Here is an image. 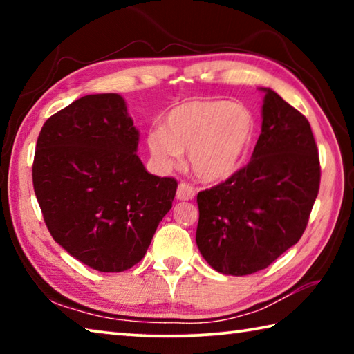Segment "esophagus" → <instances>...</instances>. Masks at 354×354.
<instances>
[{"mask_svg": "<svg viewBox=\"0 0 354 354\" xmlns=\"http://www.w3.org/2000/svg\"><path fill=\"white\" fill-rule=\"evenodd\" d=\"M195 196V189L194 185L189 184V183H184L181 181L178 184V190H176V198L178 200H183V201H187L192 200Z\"/></svg>", "mask_w": 354, "mask_h": 354, "instance_id": "esophagus-1", "label": "esophagus"}]
</instances>
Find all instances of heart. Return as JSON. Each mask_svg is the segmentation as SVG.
Segmentation results:
<instances>
[{
	"mask_svg": "<svg viewBox=\"0 0 354 354\" xmlns=\"http://www.w3.org/2000/svg\"><path fill=\"white\" fill-rule=\"evenodd\" d=\"M254 136L256 118L247 106L195 100L173 107L162 128L149 129L147 145L160 169H175L187 153L192 171L203 181L217 183L239 170Z\"/></svg>",
	"mask_w": 354,
	"mask_h": 354,
	"instance_id": "1",
	"label": "heart"
}]
</instances>
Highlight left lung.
Returning a JSON list of instances; mask_svg holds the SVG:
<instances>
[{
    "label": "left lung",
    "mask_w": 354,
    "mask_h": 354,
    "mask_svg": "<svg viewBox=\"0 0 354 354\" xmlns=\"http://www.w3.org/2000/svg\"><path fill=\"white\" fill-rule=\"evenodd\" d=\"M250 162L196 196V245L214 270L243 277L267 268L306 230L320 187L308 118L270 88Z\"/></svg>",
    "instance_id": "obj_1"
}]
</instances>
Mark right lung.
Returning <instances> with one entry per match:
<instances>
[{
	"instance_id": "add662e5",
	"label": "right lung",
	"mask_w": 354,
	"mask_h": 354,
	"mask_svg": "<svg viewBox=\"0 0 354 354\" xmlns=\"http://www.w3.org/2000/svg\"><path fill=\"white\" fill-rule=\"evenodd\" d=\"M139 131L117 93L87 95L46 120L32 184L48 231L98 272H124L145 256L171 209L178 181L148 173Z\"/></svg>"
}]
</instances>
